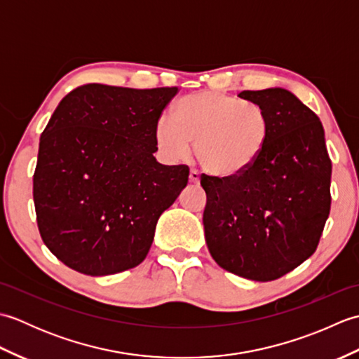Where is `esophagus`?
Returning <instances> with one entry per match:
<instances>
[{"instance_id": "34e87169", "label": "esophagus", "mask_w": 359, "mask_h": 359, "mask_svg": "<svg viewBox=\"0 0 359 359\" xmlns=\"http://www.w3.org/2000/svg\"><path fill=\"white\" fill-rule=\"evenodd\" d=\"M189 182H191L193 185H199V182H201V174L197 172L196 170H191V171H189Z\"/></svg>"}]
</instances>
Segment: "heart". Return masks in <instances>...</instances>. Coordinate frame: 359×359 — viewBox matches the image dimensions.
<instances>
[{"mask_svg": "<svg viewBox=\"0 0 359 359\" xmlns=\"http://www.w3.org/2000/svg\"><path fill=\"white\" fill-rule=\"evenodd\" d=\"M270 117L262 106L217 90L182 98L174 118L156 123V144L166 160L180 162L191 152L210 174L230 179L248 171L270 139Z\"/></svg>", "mask_w": 359, "mask_h": 359, "instance_id": "1", "label": "heart"}]
</instances>
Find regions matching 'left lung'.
<instances>
[{
	"instance_id": "1",
	"label": "left lung",
	"mask_w": 359,
	"mask_h": 359,
	"mask_svg": "<svg viewBox=\"0 0 359 359\" xmlns=\"http://www.w3.org/2000/svg\"><path fill=\"white\" fill-rule=\"evenodd\" d=\"M239 97L269 114L270 139L243 174L202 177L205 241L224 270L266 282L315 253L330 212L332 162L321 120L290 90H242Z\"/></svg>"
}]
</instances>
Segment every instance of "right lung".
<instances>
[{
	"mask_svg": "<svg viewBox=\"0 0 359 359\" xmlns=\"http://www.w3.org/2000/svg\"><path fill=\"white\" fill-rule=\"evenodd\" d=\"M177 90L90 83L53 111L34 202L43 242L69 269L108 276L147 257L160 215L188 184L187 165L154 157L156 123Z\"/></svg>",
	"mask_w": 359,
	"mask_h": 359,
	"instance_id": "obj_1",
	"label": "right lung"
}]
</instances>
